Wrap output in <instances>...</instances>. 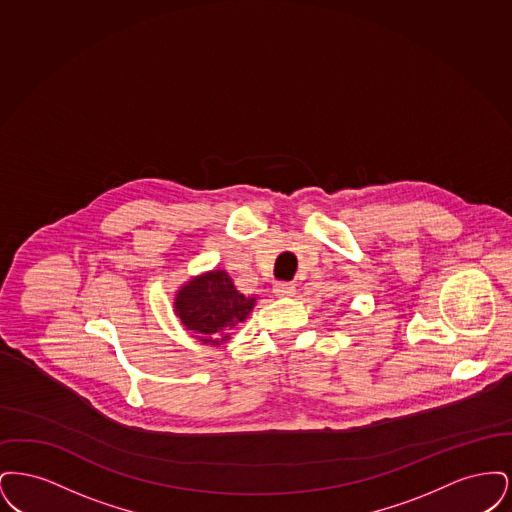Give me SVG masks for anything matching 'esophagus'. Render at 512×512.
<instances>
[{"label": "esophagus", "instance_id": "esophagus-1", "mask_svg": "<svg viewBox=\"0 0 512 512\" xmlns=\"http://www.w3.org/2000/svg\"><path fill=\"white\" fill-rule=\"evenodd\" d=\"M274 293L278 297H292L295 293V284L293 282H278V284H274Z\"/></svg>", "mask_w": 512, "mask_h": 512}]
</instances>
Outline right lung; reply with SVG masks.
<instances>
[{
	"mask_svg": "<svg viewBox=\"0 0 512 512\" xmlns=\"http://www.w3.org/2000/svg\"><path fill=\"white\" fill-rule=\"evenodd\" d=\"M255 297L238 292L224 270H211L186 282L174 297V313L186 330L209 345H220L249 317Z\"/></svg>",
	"mask_w": 512,
	"mask_h": 512,
	"instance_id": "1",
	"label": "right lung"
}]
</instances>
